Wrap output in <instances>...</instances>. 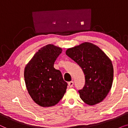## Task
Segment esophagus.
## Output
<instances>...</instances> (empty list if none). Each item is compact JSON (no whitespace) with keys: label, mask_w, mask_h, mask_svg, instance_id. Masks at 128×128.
I'll return each instance as SVG.
<instances>
[{"label":"esophagus","mask_w":128,"mask_h":128,"mask_svg":"<svg viewBox=\"0 0 128 128\" xmlns=\"http://www.w3.org/2000/svg\"><path fill=\"white\" fill-rule=\"evenodd\" d=\"M73 85H74V82H73V81H70V82H68V86L70 88L72 87Z\"/></svg>","instance_id":"esophagus-1"}]
</instances>
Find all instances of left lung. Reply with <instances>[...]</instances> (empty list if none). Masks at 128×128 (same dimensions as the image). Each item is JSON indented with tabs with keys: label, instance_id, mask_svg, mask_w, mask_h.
<instances>
[{
	"label": "left lung",
	"instance_id": "8db88e82",
	"mask_svg": "<svg viewBox=\"0 0 128 128\" xmlns=\"http://www.w3.org/2000/svg\"><path fill=\"white\" fill-rule=\"evenodd\" d=\"M66 53L81 67L85 75V86L78 91L86 104L101 102L112 87L114 68L108 56L96 45L85 42L67 49Z\"/></svg>",
	"mask_w": 128,
	"mask_h": 128
}]
</instances>
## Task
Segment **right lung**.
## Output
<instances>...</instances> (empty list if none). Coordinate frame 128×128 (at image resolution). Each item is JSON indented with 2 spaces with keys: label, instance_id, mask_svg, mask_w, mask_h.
I'll use <instances>...</instances> for the list:
<instances>
[{
  "label": "right lung",
  "instance_id": "add662e5",
  "mask_svg": "<svg viewBox=\"0 0 128 128\" xmlns=\"http://www.w3.org/2000/svg\"><path fill=\"white\" fill-rule=\"evenodd\" d=\"M62 52L60 47L48 44L36 53L24 68L27 90L32 100L42 107L57 104L66 92L67 83L54 62Z\"/></svg>",
  "mask_w": 128,
  "mask_h": 128
}]
</instances>
